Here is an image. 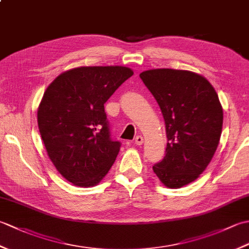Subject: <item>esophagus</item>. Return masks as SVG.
<instances>
[{"label":"esophagus","instance_id":"34e87169","mask_svg":"<svg viewBox=\"0 0 249 249\" xmlns=\"http://www.w3.org/2000/svg\"><path fill=\"white\" fill-rule=\"evenodd\" d=\"M142 143H143V137H142V136H137L136 138H135V144L141 145Z\"/></svg>","mask_w":249,"mask_h":249}]
</instances>
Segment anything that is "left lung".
<instances>
[{
    "instance_id": "8db88e82",
    "label": "left lung",
    "mask_w": 249,
    "mask_h": 249,
    "mask_svg": "<svg viewBox=\"0 0 249 249\" xmlns=\"http://www.w3.org/2000/svg\"><path fill=\"white\" fill-rule=\"evenodd\" d=\"M140 78L160 106L168 143L153 171L168 188L196 181L217 149L224 112L208 79L189 71L156 68Z\"/></svg>"
}]
</instances>
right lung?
Returning a JSON list of instances; mask_svg holds the SVG:
<instances>
[{
  "mask_svg": "<svg viewBox=\"0 0 249 249\" xmlns=\"http://www.w3.org/2000/svg\"><path fill=\"white\" fill-rule=\"evenodd\" d=\"M134 75L125 66H81L52 81L37 110L47 154L76 186L97 185L110 170L121 143L110 138L104 104Z\"/></svg>",
  "mask_w": 249,
  "mask_h": 249,
  "instance_id": "obj_1",
  "label": "right lung"
}]
</instances>
